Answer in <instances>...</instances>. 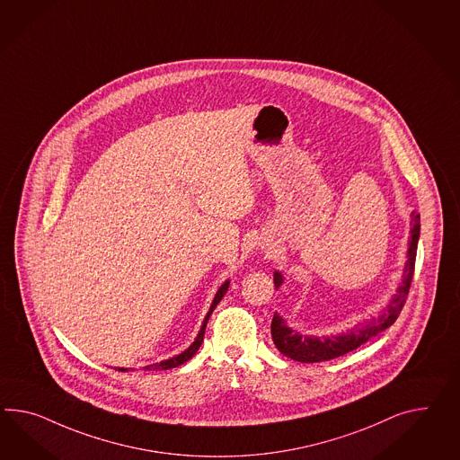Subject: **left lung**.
<instances>
[{"label":"left lung","mask_w":460,"mask_h":460,"mask_svg":"<svg viewBox=\"0 0 460 460\" xmlns=\"http://www.w3.org/2000/svg\"><path fill=\"white\" fill-rule=\"evenodd\" d=\"M412 228H411V240H409V252H407V263L402 275V283L397 288V294L392 296L389 305L380 314V317L374 318L366 323H360V327L349 330L347 333L341 335H330V337H308L302 335L296 330L287 327L285 320L279 314L273 315L271 320V339L275 347L283 355L290 357L296 362L314 364L332 360L341 355L349 354L360 347L362 343L370 341L372 337L378 335L380 332L389 329L390 325L401 315L402 308L405 305L407 295L412 283L413 269H415V255H417V243L420 236V215L412 213ZM275 288H279L283 283V275L280 271L273 273Z\"/></svg>","instance_id":"obj_1"}]
</instances>
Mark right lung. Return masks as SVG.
<instances>
[{
  "mask_svg": "<svg viewBox=\"0 0 460 460\" xmlns=\"http://www.w3.org/2000/svg\"><path fill=\"white\" fill-rule=\"evenodd\" d=\"M228 285H230V282L226 280V282H225L224 285L218 288V292H217L215 298H213L210 310H208L207 317H205L203 323H201V329L200 332H199V335H197V339H195V341L190 345L189 349H187L185 352H181L180 355H175V357H172V358H168V360H164V362H160V364L143 367V368H145V370H168V368H175V367L181 366V364L189 362L190 358H191L193 355L199 352L201 341H203V335H205V329H207V322H208V318H210V315H212V312L215 310V306L220 304V300H222V298H224V295L226 294V290H228ZM119 370H121V372H128V368H119Z\"/></svg>",
  "mask_w": 460,
  "mask_h": 460,
  "instance_id": "right-lung-1",
  "label": "right lung"
}]
</instances>
